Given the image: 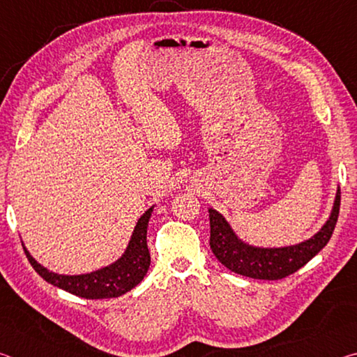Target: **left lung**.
<instances>
[{"instance_id":"obj_1","label":"left lung","mask_w":357,"mask_h":357,"mask_svg":"<svg viewBox=\"0 0 357 357\" xmlns=\"http://www.w3.org/2000/svg\"><path fill=\"white\" fill-rule=\"evenodd\" d=\"M340 209V189H337L332 211L312 238L283 247H259L245 243L219 211L209 208V245L219 261L233 273L259 280H279L307 264L329 243Z\"/></svg>"}]
</instances>
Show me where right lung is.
I'll use <instances>...</instances> for the list:
<instances>
[{
	"label": "right lung",
	"instance_id": "obj_1",
	"mask_svg": "<svg viewBox=\"0 0 357 357\" xmlns=\"http://www.w3.org/2000/svg\"><path fill=\"white\" fill-rule=\"evenodd\" d=\"M153 209L154 206H151L138 219L128 247H126L124 253L116 261L86 274H58L53 273V271H48L40 263L36 261L25 244H23V241L22 245L36 273L45 282L52 283L53 287H58L64 289V291L80 296V298L84 299L118 298V296L135 288L143 280V277L146 275L149 269L151 257L146 244V231Z\"/></svg>",
	"mask_w": 357,
	"mask_h": 357
}]
</instances>
